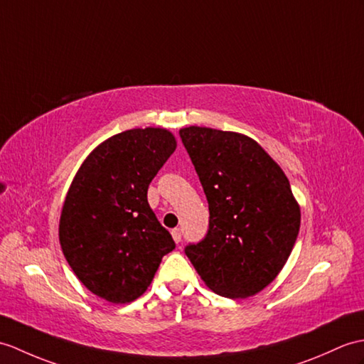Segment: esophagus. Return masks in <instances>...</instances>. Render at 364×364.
I'll use <instances>...</instances> for the list:
<instances>
[{
	"label": "esophagus",
	"mask_w": 364,
	"mask_h": 364,
	"mask_svg": "<svg viewBox=\"0 0 364 364\" xmlns=\"http://www.w3.org/2000/svg\"><path fill=\"white\" fill-rule=\"evenodd\" d=\"M172 239L175 243H180L181 242V230H178V228L172 230Z\"/></svg>",
	"instance_id": "esophagus-1"
}]
</instances>
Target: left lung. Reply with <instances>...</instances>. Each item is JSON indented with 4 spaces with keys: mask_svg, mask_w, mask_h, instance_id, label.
<instances>
[{
    "mask_svg": "<svg viewBox=\"0 0 364 364\" xmlns=\"http://www.w3.org/2000/svg\"><path fill=\"white\" fill-rule=\"evenodd\" d=\"M180 136L209 203L206 237L186 256L214 293L250 298L289 260L299 203L281 166L247 134L191 125Z\"/></svg>",
    "mask_w": 364,
    "mask_h": 364,
    "instance_id": "8db88e82",
    "label": "left lung"
}]
</instances>
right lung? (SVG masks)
I'll return each instance as SVG.
<instances>
[{
  "label": "right lung",
  "instance_id": "add662e5",
  "mask_svg": "<svg viewBox=\"0 0 364 364\" xmlns=\"http://www.w3.org/2000/svg\"><path fill=\"white\" fill-rule=\"evenodd\" d=\"M176 149L161 127L132 129L100 142L66 192L58 240L74 274L112 304L138 299L163 256L175 248L158 222L147 189Z\"/></svg>",
  "mask_w": 364,
  "mask_h": 364
}]
</instances>
